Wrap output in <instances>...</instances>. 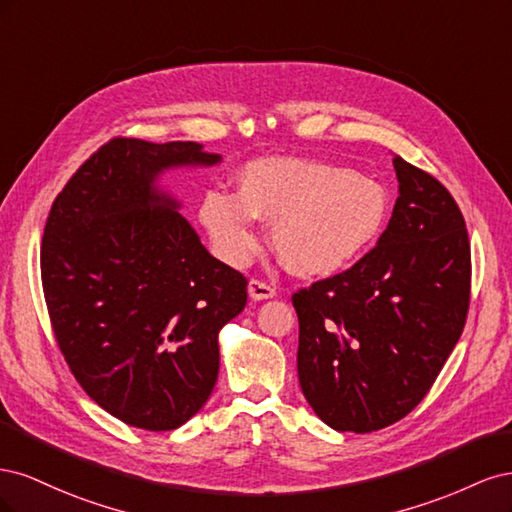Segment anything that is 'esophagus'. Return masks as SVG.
<instances>
[{
    "mask_svg": "<svg viewBox=\"0 0 512 512\" xmlns=\"http://www.w3.org/2000/svg\"><path fill=\"white\" fill-rule=\"evenodd\" d=\"M247 292H250V297L256 299V301L275 297V288L271 284H267V282L256 280V277H252L250 284H247Z\"/></svg>",
    "mask_w": 512,
    "mask_h": 512,
    "instance_id": "34e87169",
    "label": "esophagus"
}]
</instances>
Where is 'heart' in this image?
Returning a JSON list of instances; mask_svg holds the SVG:
<instances>
[{
    "label": "heart",
    "instance_id": "b5f03b06",
    "mask_svg": "<svg viewBox=\"0 0 512 512\" xmlns=\"http://www.w3.org/2000/svg\"><path fill=\"white\" fill-rule=\"evenodd\" d=\"M198 215L230 265L258 250L254 217L271 222L275 252L292 273L318 277L348 267L380 237L389 196L374 179L342 166L265 158L239 170L235 196L205 194Z\"/></svg>",
    "mask_w": 512,
    "mask_h": 512
}]
</instances>
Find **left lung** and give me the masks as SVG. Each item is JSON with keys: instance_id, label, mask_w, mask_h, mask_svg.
<instances>
[{"instance_id": "8db88e82", "label": "left lung", "mask_w": 512, "mask_h": 512, "mask_svg": "<svg viewBox=\"0 0 512 512\" xmlns=\"http://www.w3.org/2000/svg\"><path fill=\"white\" fill-rule=\"evenodd\" d=\"M399 196L378 245L342 273L299 288V382L337 431L369 433L410 414L466 327L472 254L444 185L395 156Z\"/></svg>"}]
</instances>
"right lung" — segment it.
Wrapping results in <instances>:
<instances>
[{
	"label": "right lung",
	"mask_w": 512,
	"mask_h": 512,
	"mask_svg": "<svg viewBox=\"0 0 512 512\" xmlns=\"http://www.w3.org/2000/svg\"><path fill=\"white\" fill-rule=\"evenodd\" d=\"M215 162L192 141L115 136L46 218L40 273L55 342L83 391L138 429H177L205 406L218 333L247 303L245 275L153 190L162 168Z\"/></svg>",
	"instance_id": "add662e5"
}]
</instances>
